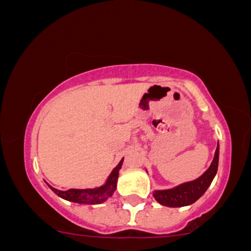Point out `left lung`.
<instances>
[{"instance_id":"1","label":"left lung","mask_w":251,"mask_h":251,"mask_svg":"<svg viewBox=\"0 0 251 251\" xmlns=\"http://www.w3.org/2000/svg\"><path fill=\"white\" fill-rule=\"evenodd\" d=\"M218 157H220V148L217 145L211 165L200 178L180 184L174 189L155 190L153 191L155 201L162 205L170 206V208H180V206L190 205V204L195 203L208 190L212 179L217 174Z\"/></svg>"}]
</instances>
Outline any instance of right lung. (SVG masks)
Returning a JSON list of instances; mask_svg holds the SVG:
<instances>
[{
    "label": "right lung",
    "mask_w": 251,
    "mask_h": 251,
    "mask_svg": "<svg viewBox=\"0 0 251 251\" xmlns=\"http://www.w3.org/2000/svg\"><path fill=\"white\" fill-rule=\"evenodd\" d=\"M124 159L120 160V163L118 164L116 168L113 169V171L111 172V175L108 176L107 180L103 184L102 186L96 189H70L67 191H61V190H57L53 186H50L47 183V185L51 189V191L55 192L59 197L63 198L66 201H75V203H83V204H100L103 203L105 201H107L108 197H111L113 195V192L117 189V180L118 176H119V170L122 169Z\"/></svg>",
    "instance_id": "obj_1"
}]
</instances>
